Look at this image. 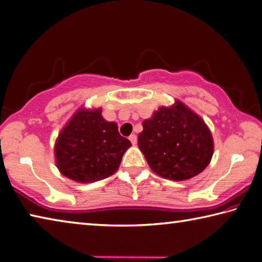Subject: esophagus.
I'll return each instance as SVG.
<instances>
[{"instance_id": "34e87169", "label": "esophagus", "mask_w": 262, "mask_h": 262, "mask_svg": "<svg viewBox=\"0 0 262 262\" xmlns=\"http://www.w3.org/2000/svg\"><path fill=\"white\" fill-rule=\"evenodd\" d=\"M129 141L132 142L133 145H135L136 142H137V136H136L135 134H132V135L129 136Z\"/></svg>"}]
</instances>
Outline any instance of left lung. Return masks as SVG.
<instances>
[{
    "label": "left lung",
    "instance_id": "1",
    "mask_svg": "<svg viewBox=\"0 0 262 262\" xmlns=\"http://www.w3.org/2000/svg\"><path fill=\"white\" fill-rule=\"evenodd\" d=\"M142 126L137 145L150 168L162 178L188 180L209 165L214 154L211 132L183 101L161 106Z\"/></svg>",
    "mask_w": 262,
    "mask_h": 262
}]
</instances>
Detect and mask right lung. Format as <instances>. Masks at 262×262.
<instances>
[{
  "instance_id": "obj_1",
  "label": "right lung",
  "mask_w": 262,
  "mask_h": 262,
  "mask_svg": "<svg viewBox=\"0 0 262 262\" xmlns=\"http://www.w3.org/2000/svg\"><path fill=\"white\" fill-rule=\"evenodd\" d=\"M130 145L119 134L117 122L103 118L100 107H79L55 141V164L61 174L76 183H95L118 170Z\"/></svg>"
}]
</instances>
